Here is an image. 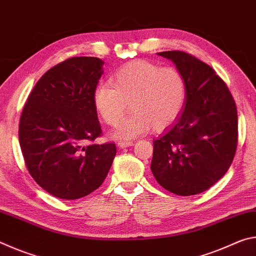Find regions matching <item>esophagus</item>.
Wrapping results in <instances>:
<instances>
[{"label": "esophagus", "mask_w": 256, "mask_h": 256, "mask_svg": "<svg viewBox=\"0 0 256 256\" xmlns=\"http://www.w3.org/2000/svg\"><path fill=\"white\" fill-rule=\"evenodd\" d=\"M133 146V142L132 141H120L118 144V148H126V146Z\"/></svg>", "instance_id": "esophagus-1"}]
</instances>
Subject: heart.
<instances>
[{"instance_id": "heart-1", "label": "heart", "mask_w": 256, "mask_h": 256, "mask_svg": "<svg viewBox=\"0 0 256 256\" xmlns=\"http://www.w3.org/2000/svg\"><path fill=\"white\" fill-rule=\"evenodd\" d=\"M188 86L184 76L175 68H162L148 60L125 64L94 90V110L104 122L115 125L128 110L133 112L120 120L112 133L115 138H136L148 132L164 131L174 124L184 110Z\"/></svg>"}]
</instances>
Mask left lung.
Returning <instances> with one entry per match:
<instances>
[{"instance_id":"left-lung-1","label":"left lung","mask_w":256,"mask_h":256,"mask_svg":"<svg viewBox=\"0 0 256 256\" xmlns=\"http://www.w3.org/2000/svg\"><path fill=\"white\" fill-rule=\"evenodd\" d=\"M184 76L188 96L176 122L154 141L151 172L177 196H196L226 174L237 148V108L214 68L180 50L160 52Z\"/></svg>"}]
</instances>
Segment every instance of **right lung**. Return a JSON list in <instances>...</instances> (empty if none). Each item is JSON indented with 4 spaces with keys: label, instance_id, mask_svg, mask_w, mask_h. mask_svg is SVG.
Wrapping results in <instances>:
<instances>
[{
    "label": "right lung",
    "instance_id": "1",
    "mask_svg": "<svg viewBox=\"0 0 256 256\" xmlns=\"http://www.w3.org/2000/svg\"><path fill=\"white\" fill-rule=\"evenodd\" d=\"M97 58H72L42 76L19 124L26 166L36 183L63 200L88 196L105 180L114 144H86L102 134L92 94L102 76Z\"/></svg>",
    "mask_w": 256,
    "mask_h": 256
}]
</instances>
